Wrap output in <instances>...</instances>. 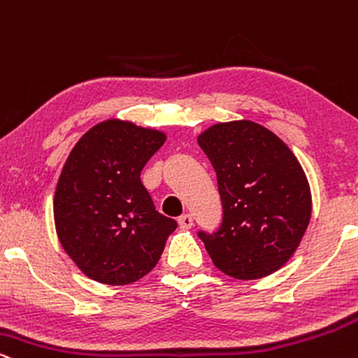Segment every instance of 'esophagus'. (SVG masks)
I'll return each instance as SVG.
<instances>
[{"label": "esophagus", "instance_id": "1", "mask_svg": "<svg viewBox=\"0 0 358 358\" xmlns=\"http://www.w3.org/2000/svg\"><path fill=\"white\" fill-rule=\"evenodd\" d=\"M192 224H194V221H192L191 214H182V216L179 217V226H180V228H182V229L192 228Z\"/></svg>", "mask_w": 358, "mask_h": 358}]
</instances>
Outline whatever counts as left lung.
<instances>
[{"label":"left lung","instance_id":"obj_1","mask_svg":"<svg viewBox=\"0 0 358 358\" xmlns=\"http://www.w3.org/2000/svg\"><path fill=\"white\" fill-rule=\"evenodd\" d=\"M222 203L214 233L199 231L214 266L236 280L280 270L300 245L312 194L300 162L271 130L251 120L216 124L197 137Z\"/></svg>","mask_w":358,"mask_h":358}]
</instances>
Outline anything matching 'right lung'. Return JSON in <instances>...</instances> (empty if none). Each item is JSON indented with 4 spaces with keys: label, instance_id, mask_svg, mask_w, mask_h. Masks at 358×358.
Listing matches in <instances>:
<instances>
[{
    "label": "right lung",
    "instance_id": "add662e5",
    "mask_svg": "<svg viewBox=\"0 0 358 358\" xmlns=\"http://www.w3.org/2000/svg\"><path fill=\"white\" fill-rule=\"evenodd\" d=\"M166 134L132 122L92 127L66 159L53 199L63 250L88 278L129 285L157 264L178 222L155 211L141 172Z\"/></svg>",
    "mask_w": 358,
    "mask_h": 358
}]
</instances>
